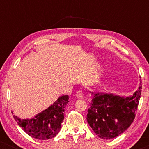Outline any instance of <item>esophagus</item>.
Returning a JSON list of instances; mask_svg holds the SVG:
<instances>
[{
  "mask_svg": "<svg viewBox=\"0 0 149 149\" xmlns=\"http://www.w3.org/2000/svg\"><path fill=\"white\" fill-rule=\"evenodd\" d=\"M76 96L77 98H82L83 96V91L79 90L77 91V93H76Z\"/></svg>",
  "mask_w": 149,
  "mask_h": 149,
  "instance_id": "34e87169",
  "label": "esophagus"
}]
</instances>
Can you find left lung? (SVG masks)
<instances>
[{"instance_id": "8db88e82", "label": "left lung", "mask_w": 149, "mask_h": 149, "mask_svg": "<svg viewBox=\"0 0 149 149\" xmlns=\"http://www.w3.org/2000/svg\"><path fill=\"white\" fill-rule=\"evenodd\" d=\"M142 82L130 96L114 93H91V103L87 120L93 132L102 139L109 140L123 133L135 119L141 95Z\"/></svg>"}]
</instances>
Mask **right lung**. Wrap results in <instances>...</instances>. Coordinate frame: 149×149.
<instances>
[{
	"label": "right lung",
	"instance_id": "1",
	"mask_svg": "<svg viewBox=\"0 0 149 149\" xmlns=\"http://www.w3.org/2000/svg\"><path fill=\"white\" fill-rule=\"evenodd\" d=\"M69 96L59 97L47 109L31 119H21L13 115L14 119L24 131L37 140H49L59 133L64 118V108L68 103ZM13 113V112H12Z\"/></svg>",
	"mask_w": 149,
	"mask_h": 149
}]
</instances>
